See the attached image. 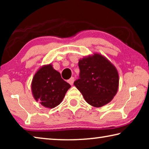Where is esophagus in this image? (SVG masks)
Returning a JSON list of instances; mask_svg holds the SVG:
<instances>
[{
	"mask_svg": "<svg viewBox=\"0 0 149 149\" xmlns=\"http://www.w3.org/2000/svg\"><path fill=\"white\" fill-rule=\"evenodd\" d=\"M68 81V83H69L70 85H72L73 84H74V77H72Z\"/></svg>",
	"mask_w": 149,
	"mask_h": 149,
	"instance_id": "obj_1",
	"label": "esophagus"
}]
</instances>
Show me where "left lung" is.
Instances as JSON below:
<instances>
[{"instance_id": "1", "label": "left lung", "mask_w": 149, "mask_h": 149, "mask_svg": "<svg viewBox=\"0 0 149 149\" xmlns=\"http://www.w3.org/2000/svg\"><path fill=\"white\" fill-rule=\"evenodd\" d=\"M79 79L74 84L88 104L99 108L112 101L119 87V74L107 58L95 52L79 59Z\"/></svg>"}]
</instances>
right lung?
Returning a JSON list of instances; mask_svg holds the SVG:
<instances>
[{
    "label": "right lung",
    "mask_w": 149,
    "mask_h": 149,
    "mask_svg": "<svg viewBox=\"0 0 149 149\" xmlns=\"http://www.w3.org/2000/svg\"><path fill=\"white\" fill-rule=\"evenodd\" d=\"M70 87L71 85L62 79L51 64L40 68L31 82L33 97L47 108H53L59 105Z\"/></svg>",
    "instance_id": "add662e5"
}]
</instances>
